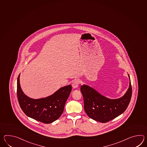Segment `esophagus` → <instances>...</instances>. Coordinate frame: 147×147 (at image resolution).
<instances>
[{
  "instance_id": "1",
  "label": "esophagus",
  "mask_w": 147,
  "mask_h": 147,
  "mask_svg": "<svg viewBox=\"0 0 147 147\" xmlns=\"http://www.w3.org/2000/svg\"><path fill=\"white\" fill-rule=\"evenodd\" d=\"M78 84H79V81L78 80H75L73 82L72 84V87L73 88H78Z\"/></svg>"
}]
</instances>
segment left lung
Listing matches in <instances>:
<instances>
[{
  "mask_svg": "<svg viewBox=\"0 0 147 147\" xmlns=\"http://www.w3.org/2000/svg\"><path fill=\"white\" fill-rule=\"evenodd\" d=\"M129 86L123 96L111 99L101 94L94 88L83 84L81 87L86 113L95 121L106 123L122 114L127 108L132 95L130 76Z\"/></svg>",
  "mask_w": 147,
  "mask_h": 147,
  "instance_id": "obj_1",
  "label": "left lung"
}]
</instances>
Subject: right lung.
I'll return each mask as SVG.
<instances>
[{"instance_id": "add662e5", "label": "right lung", "mask_w": 147, "mask_h": 147, "mask_svg": "<svg viewBox=\"0 0 147 147\" xmlns=\"http://www.w3.org/2000/svg\"><path fill=\"white\" fill-rule=\"evenodd\" d=\"M20 74L17 78V94L20 107L28 117L44 123H51L62 115L66 101L72 91L71 85L59 88L46 98L34 99L27 96L20 87Z\"/></svg>"}]
</instances>
